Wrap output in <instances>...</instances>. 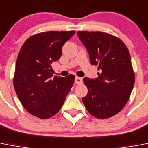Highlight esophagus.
I'll use <instances>...</instances> for the list:
<instances>
[{
  "mask_svg": "<svg viewBox=\"0 0 148 148\" xmlns=\"http://www.w3.org/2000/svg\"><path fill=\"white\" fill-rule=\"evenodd\" d=\"M82 82H83V79L82 78L78 77H75V84H82Z\"/></svg>",
  "mask_w": 148,
  "mask_h": 148,
  "instance_id": "esophagus-1",
  "label": "esophagus"
}]
</instances>
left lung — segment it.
<instances>
[{
    "label": "left lung",
    "instance_id": "1",
    "mask_svg": "<svg viewBox=\"0 0 148 148\" xmlns=\"http://www.w3.org/2000/svg\"><path fill=\"white\" fill-rule=\"evenodd\" d=\"M77 34L91 64L99 71L95 79L84 78L88 93L82 101L93 116L111 117L125 107L135 84L130 52L121 40L108 33L80 31Z\"/></svg>",
    "mask_w": 148,
    "mask_h": 148
}]
</instances>
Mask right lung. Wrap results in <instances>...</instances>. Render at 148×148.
<instances>
[{"mask_svg":"<svg viewBox=\"0 0 148 148\" xmlns=\"http://www.w3.org/2000/svg\"><path fill=\"white\" fill-rule=\"evenodd\" d=\"M74 34L75 31L42 32L23 43L17 57L13 86L29 114L49 118L64 104L75 77H53L51 64L60 59L63 45Z\"/></svg>","mask_w":148,"mask_h":148,"instance_id":"add662e5","label":"right lung"}]
</instances>
